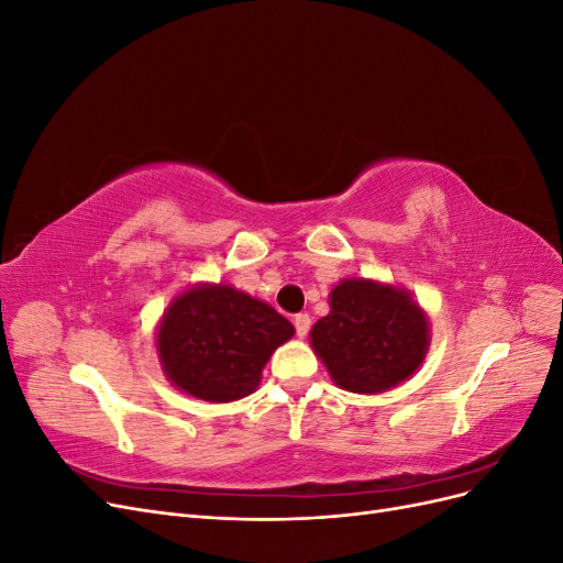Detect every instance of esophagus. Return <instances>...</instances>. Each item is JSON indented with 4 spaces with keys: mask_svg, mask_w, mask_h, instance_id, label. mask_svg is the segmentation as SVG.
I'll use <instances>...</instances> for the list:
<instances>
[{
    "mask_svg": "<svg viewBox=\"0 0 563 563\" xmlns=\"http://www.w3.org/2000/svg\"><path fill=\"white\" fill-rule=\"evenodd\" d=\"M310 323H312L310 314L300 312V314H296V317H294V327H296L298 338H305V335H308V331H310Z\"/></svg>",
    "mask_w": 563,
    "mask_h": 563,
    "instance_id": "34e87169",
    "label": "esophagus"
}]
</instances>
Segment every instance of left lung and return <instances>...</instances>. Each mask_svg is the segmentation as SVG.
Returning a JSON list of instances; mask_svg holds the SVG:
<instances>
[{"label": "left lung", "instance_id": "obj_1", "mask_svg": "<svg viewBox=\"0 0 563 563\" xmlns=\"http://www.w3.org/2000/svg\"><path fill=\"white\" fill-rule=\"evenodd\" d=\"M310 338L335 385L378 395L413 376L428 352L430 327L406 291L345 279L331 291V312L314 323Z\"/></svg>", "mask_w": 563, "mask_h": 563}]
</instances>
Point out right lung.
<instances>
[{
  "label": "right lung",
  "mask_w": 563,
  "mask_h": 563,
  "mask_svg": "<svg viewBox=\"0 0 563 563\" xmlns=\"http://www.w3.org/2000/svg\"><path fill=\"white\" fill-rule=\"evenodd\" d=\"M296 331L291 321L232 286H197L162 319L157 350L176 387L225 404L255 389L269 354Z\"/></svg>",
  "instance_id": "obj_1"
}]
</instances>
